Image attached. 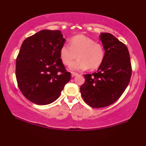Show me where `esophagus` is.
I'll use <instances>...</instances> for the list:
<instances>
[{
    "mask_svg": "<svg viewBox=\"0 0 146 146\" xmlns=\"http://www.w3.org/2000/svg\"><path fill=\"white\" fill-rule=\"evenodd\" d=\"M79 74L78 73H75V72H72L71 73V75H72V77H75V76H76V75H78Z\"/></svg>",
    "mask_w": 146,
    "mask_h": 146,
    "instance_id": "obj_1",
    "label": "esophagus"
}]
</instances>
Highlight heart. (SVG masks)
<instances>
[{"label": "heart", "mask_w": 146, "mask_h": 146, "mask_svg": "<svg viewBox=\"0 0 146 146\" xmlns=\"http://www.w3.org/2000/svg\"><path fill=\"white\" fill-rule=\"evenodd\" d=\"M60 55L64 65L71 64L78 56V59L70 66L72 71H84L88 67L94 70L103 62L105 49L103 44L93 38L78 35L72 37L70 44H64L61 46Z\"/></svg>", "instance_id": "1"}]
</instances>
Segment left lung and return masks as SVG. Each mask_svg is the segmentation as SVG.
I'll return each mask as SVG.
<instances>
[{"instance_id": "obj_1", "label": "left lung", "mask_w": 146, "mask_h": 146, "mask_svg": "<svg viewBox=\"0 0 146 146\" xmlns=\"http://www.w3.org/2000/svg\"><path fill=\"white\" fill-rule=\"evenodd\" d=\"M100 40L105 49L104 60L98 71L84 75L85 82L80 86L84 100L93 108L115 103L125 91L132 74L126 45L108 33H101Z\"/></svg>"}]
</instances>
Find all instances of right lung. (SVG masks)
<instances>
[{
    "instance_id": "right-lung-1",
    "label": "right lung",
    "mask_w": 146,
    "mask_h": 146,
    "mask_svg": "<svg viewBox=\"0 0 146 146\" xmlns=\"http://www.w3.org/2000/svg\"><path fill=\"white\" fill-rule=\"evenodd\" d=\"M64 41L59 30L44 29L28 37L21 45L16 58V80L23 95L36 104L56 101L71 80L60 55Z\"/></svg>"
}]
</instances>
